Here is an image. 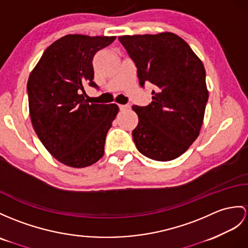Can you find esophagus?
<instances>
[{"instance_id": "34e87169", "label": "esophagus", "mask_w": 248, "mask_h": 248, "mask_svg": "<svg viewBox=\"0 0 248 248\" xmlns=\"http://www.w3.org/2000/svg\"><path fill=\"white\" fill-rule=\"evenodd\" d=\"M119 107H120V109H121V110H127V109H129V108H130V105H128V104H126V105L120 104V105H119Z\"/></svg>"}]
</instances>
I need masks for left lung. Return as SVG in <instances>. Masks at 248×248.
<instances>
[{
    "label": "left lung",
    "instance_id": "obj_1",
    "mask_svg": "<svg viewBox=\"0 0 248 248\" xmlns=\"http://www.w3.org/2000/svg\"><path fill=\"white\" fill-rule=\"evenodd\" d=\"M138 68L140 85L153 83L148 106H132L139 118L132 139L139 152L155 161L183 155L200 135L208 90L202 61L172 32L121 35Z\"/></svg>",
    "mask_w": 248,
    "mask_h": 248
}]
</instances>
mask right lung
I'll return each instance as SVG.
<instances>
[{"label":"right lung","mask_w":248,"mask_h":248,"mask_svg":"<svg viewBox=\"0 0 248 248\" xmlns=\"http://www.w3.org/2000/svg\"><path fill=\"white\" fill-rule=\"evenodd\" d=\"M116 37L67 34L46 48L30 72L27 90L31 124L49 154L64 165L83 168L104 155L117 104H94L84 85L96 87L93 60Z\"/></svg>","instance_id":"1"}]
</instances>
